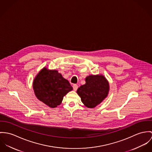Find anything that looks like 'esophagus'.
Wrapping results in <instances>:
<instances>
[{
	"label": "esophagus",
	"mask_w": 152,
	"mask_h": 152,
	"mask_svg": "<svg viewBox=\"0 0 152 152\" xmlns=\"http://www.w3.org/2000/svg\"><path fill=\"white\" fill-rule=\"evenodd\" d=\"M73 88L74 91H76L78 88V86L77 84H73Z\"/></svg>",
	"instance_id": "1"
}]
</instances>
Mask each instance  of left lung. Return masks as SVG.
I'll return each instance as SVG.
<instances>
[{"mask_svg": "<svg viewBox=\"0 0 152 152\" xmlns=\"http://www.w3.org/2000/svg\"><path fill=\"white\" fill-rule=\"evenodd\" d=\"M85 81L86 83L78 88L77 93L86 107L93 108L108 96L109 83L102 75H89Z\"/></svg>", "mask_w": 152, "mask_h": 152, "instance_id": "left-lung-1", "label": "left lung"}]
</instances>
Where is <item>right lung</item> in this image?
<instances>
[{"mask_svg":"<svg viewBox=\"0 0 152 152\" xmlns=\"http://www.w3.org/2000/svg\"><path fill=\"white\" fill-rule=\"evenodd\" d=\"M33 87L36 97L49 107L59 105L64 97L73 90L68 80L57 70L42 68L34 78Z\"/></svg>","mask_w":152,"mask_h":152,"instance_id":"right-lung-1","label":"right lung"}]
</instances>
